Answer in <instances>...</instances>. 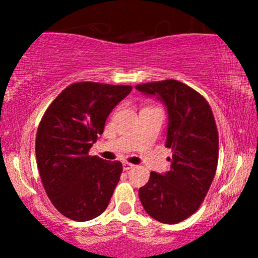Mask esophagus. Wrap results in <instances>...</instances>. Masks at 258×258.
<instances>
[{"instance_id":"34e87169","label":"esophagus","mask_w":258,"mask_h":258,"mask_svg":"<svg viewBox=\"0 0 258 258\" xmlns=\"http://www.w3.org/2000/svg\"><path fill=\"white\" fill-rule=\"evenodd\" d=\"M134 167H135V165H132V163L123 162V170L124 171H128V170H131V168H134Z\"/></svg>"}]
</instances>
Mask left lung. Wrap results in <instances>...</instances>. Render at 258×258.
I'll return each mask as SVG.
<instances>
[{
    "label": "left lung",
    "mask_w": 258,
    "mask_h": 258,
    "mask_svg": "<svg viewBox=\"0 0 258 258\" xmlns=\"http://www.w3.org/2000/svg\"><path fill=\"white\" fill-rule=\"evenodd\" d=\"M167 107L166 147L172 150L171 168L151 172L139 191L148 215L175 225L194 215L204 202L218 162V132L209 102L189 86L176 80L136 86Z\"/></svg>",
    "instance_id": "1"
}]
</instances>
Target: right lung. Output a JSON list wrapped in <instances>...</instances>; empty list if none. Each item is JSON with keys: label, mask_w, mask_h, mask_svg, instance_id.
<instances>
[{"label": "right lung", "mask_w": 258, "mask_h": 258, "mask_svg": "<svg viewBox=\"0 0 258 258\" xmlns=\"http://www.w3.org/2000/svg\"><path fill=\"white\" fill-rule=\"evenodd\" d=\"M132 86L77 82L67 86L43 114L36 135V160L48 199L77 222L107 209L122 173L119 161L88 151L102 135L111 111Z\"/></svg>", "instance_id": "right-lung-1"}]
</instances>
